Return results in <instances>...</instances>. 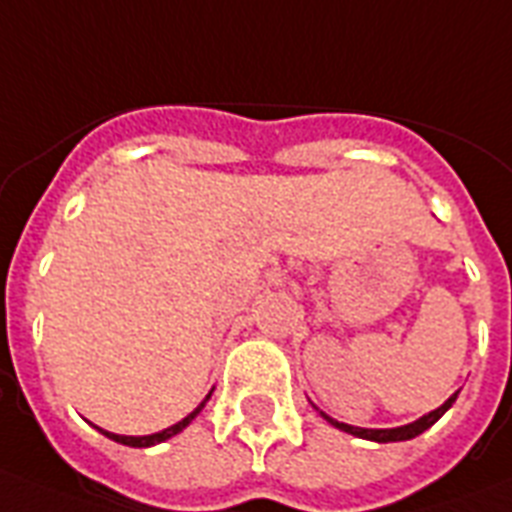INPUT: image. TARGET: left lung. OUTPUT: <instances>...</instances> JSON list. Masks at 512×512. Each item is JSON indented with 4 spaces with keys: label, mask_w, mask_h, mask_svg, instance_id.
Instances as JSON below:
<instances>
[{
    "label": "left lung",
    "mask_w": 512,
    "mask_h": 512,
    "mask_svg": "<svg viewBox=\"0 0 512 512\" xmlns=\"http://www.w3.org/2000/svg\"><path fill=\"white\" fill-rule=\"evenodd\" d=\"M455 397H458V392L452 394L450 400L444 402L442 407H436V410H431L429 415H423V418H418L415 423H407V426H397V429H357V426H347V423H339L334 421V418H328V415H323L328 423H334L336 429L347 431V434L352 436H360V439H373V442H405V439H413V436L423 434V431L429 429V426H434L439 418H442L447 410L452 407V402H455Z\"/></svg>",
    "instance_id": "8db88e82"
}]
</instances>
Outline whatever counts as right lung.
I'll return each mask as SVG.
<instances>
[{
  "label": "right lung",
  "mask_w": 512,
  "mask_h": 512,
  "mask_svg": "<svg viewBox=\"0 0 512 512\" xmlns=\"http://www.w3.org/2000/svg\"><path fill=\"white\" fill-rule=\"evenodd\" d=\"M207 400H210V394H207V397H205V402ZM205 402H202V405H199L197 410H194V413L186 415L184 421H178L176 426H170V429H165V431H157V434H149V436H120V434H110V431H102V434L110 436V439H115V442L126 444V447H152V444L165 442V439H170V436H176L178 431H184L186 426H189V423L194 421V415H197L199 410L205 407Z\"/></svg>",
  "instance_id": "1"
}]
</instances>
